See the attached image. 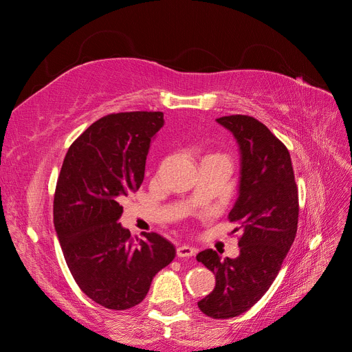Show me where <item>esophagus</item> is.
<instances>
[{"instance_id":"1","label":"esophagus","mask_w":352,"mask_h":352,"mask_svg":"<svg viewBox=\"0 0 352 352\" xmlns=\"http://www.w3.org/2000/svg\"><path fill=\"white\" fill-rule=\"evenodd\" d=\"M176 254L180 258H189L197 254V250L194 247H189V245H180L176 250Z\"/></svg>"}]
</instances>
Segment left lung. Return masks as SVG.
Returning a JSON list of instances; mask_svg holds the SVG:
<instances>
[{
  "instance_id": "8db88e82",
  "label": "left lung",
  "mask_w": 352,
  "mask_h": 352,
  "mask_svg": "<svg viewBox=\"0 0 352 352\" xmlns=\"http://www.w3.org/2000/svg\"><path fill=\"white\" fill-rule=\"evenodd\" d=\"M217 122L236 138L241 150L239 195L229 220L241 230L236 258L206 250L197 260L216 274V286L198 302L212 318L236 317L269 291L298 228V188L287 148L251 116L232 114Z\"/></svg>"
}]
</instances>
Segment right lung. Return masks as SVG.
Listing matches in <instances>:
<instances>
[{
  "instance_id": "1",
  "label": "right lung",
  "mask_w": 352,
  "mask_h": 352,
  "mask_svg": "<svg viewBox=\"0 0 352 352\" xmlns=\"http://www.w3.org/2000/svg\"><path fill=\"white\" fill-rule=\"evenodd\" d=\"M162 111L113 113L92 123L65 157L54 194V226L74 282L92 301L127 310L146 296L154 276L173 261L158 233L133 239L122 228L120 201L144 182Z\"/></svg>"
}]
</instances>
